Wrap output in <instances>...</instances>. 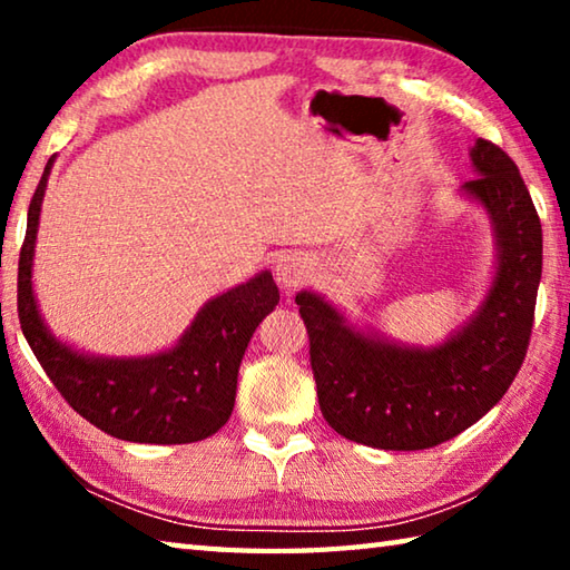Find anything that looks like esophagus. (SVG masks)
Here are the masks:
<instances>
[{"label":"esophagus","instance_id":"1","mask_svg":"<svg viewBox=\"0 0 570 570\" xmlns=\"http://www.w3.org/2000/svg\"><path fill=\"white\" fill-rule=\"evenodd\" d=\"M312 272H314V266L308 258L288 256L276 264V282L282 284V288H286V292H292V288L302 286L306 278L312 276Z\"/></svg>","mask_w":570,"mask_h":570}]
</instances>
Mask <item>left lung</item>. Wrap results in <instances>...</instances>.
Listing matches in <instances>:
<instances>
[{"instance_id": "8db88e82", "label": "left lung", "mask_w": 570, "mask_h": 570, "mask_svg": "<svg viewBox=\"0 0 570 570\" xmlns=\"http://www.w3.org/2000/svg\"><path fill=\"white\" fill-rule=\"evenodd\" d=\"M460 193L485 210L495 272L480 306L432 346L360 330L322 294L298 292L324 420L380 450H428L490 412L513 384L533 330L543 230L518 166L490 140L470 148Z\"/></svg>"}]
</instances>
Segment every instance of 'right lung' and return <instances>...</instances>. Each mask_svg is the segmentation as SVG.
I'll return each mask as SVG.
<instances>
[{"label": "right lung", "instance_id": "right-lung-1", "mask_svg": "<svg viewBox=\"0 0 570 570\" xmlns=\"http://www.w3.org/2000/svg\"><path fill=\"white\" fill-rule=\"evenodd\" d=\"M55 156L37 186L19 250L17 312L27 344L67 404L108 435L146 445L206 440L228 422L238 366L256 326L278 304L272 272L250 276L200 306L180 340L146 356H100L75 350L45 324L32 284L37 228Z\"/></svg>", "mask_w": 570, "mask_h": 570}]
</instances>
